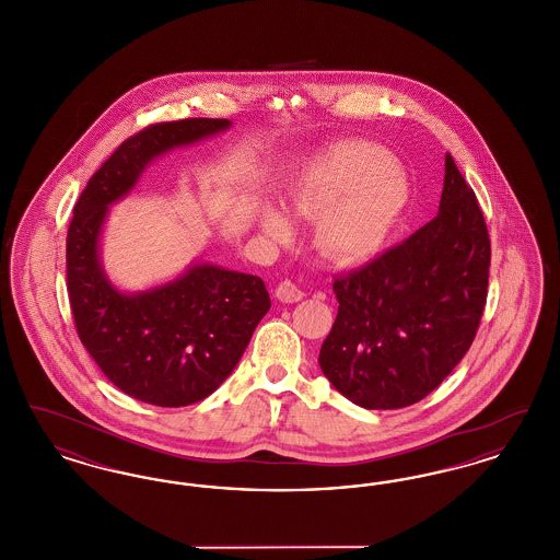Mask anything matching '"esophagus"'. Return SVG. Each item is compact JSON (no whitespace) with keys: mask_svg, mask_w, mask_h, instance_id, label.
<instances>
[{"mask_svg":"<svg viewBox=\"0 0 560 560\" xmlns=\"http://www.w3.org/2000/svg\"><path fill=\"white\" fill-rule=\"evenodd\" d=\"M275 295H277V300H281V302H285V304H292V302H300L302 298H304V292L292 283V281H281L279 285H277V290H275Z\"/></svg>","mask_w":560,"mask_h":560,"instance_id":"esophagus-1","label":"esophagus"}]
</instances>
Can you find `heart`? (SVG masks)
Returning a JSON list of instances; mask_svg holds the SVG:
<instances>
[{
  "label": "heart",
  "mask_w": 560,
  "mask_h": 560,
  "mask_svg": "<svg viewBox=\"0 0 560 560\" xmlns=\"http://www.w3.org/2000/svg\"><path fill=\"white\" fill-rule=\"evenodd\" d=\"M409 203V185L388 151L370 142L325 149L288 190L293 215H319L315 240L323 254L340 262L373 258L386 245ZM258 226L268 240L292 233L285 212L272 203L258 208Z\"/></svg>",
  "instance_id": "1"
}]
</instances>
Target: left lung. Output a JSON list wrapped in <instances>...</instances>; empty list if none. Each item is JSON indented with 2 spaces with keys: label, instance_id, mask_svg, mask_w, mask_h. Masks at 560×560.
Listing matches in <instances>:
<instances>
[{
  "label": "left lung",
  "instance_id": "8db88e82",
  "mask_svg": "<svg viewBox=\"0 0 560 560\" xmlns=\"http://www.w3.org/2000/svg\"><path fill=\"white\" fill-rule=\"evenodd\" d=\"M489 262L477 197L447 153L436 215L334 281L340 306L320 347V372L365 409H400L424 399L477 336Z\"/></svg>",
  "mask_w": 560,
  "mask_h": 560
}]
</instances>
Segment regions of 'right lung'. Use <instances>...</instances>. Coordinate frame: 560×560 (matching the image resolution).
I'll return each instance as SVG.
<instances>
[{
	"instance_id": "add662e5",
	"label": "right lung",
	"mask_w": 560,
	"mask_h": 560,
	"mask_svg": "<svg viewBox=\"0 0 560 560\" xmlns=\"http://www.w3.org/2000/svg\"><path fill=\"white\" fill-rule=\"evenodd\" d=\"M229 119H183L128 138L90 178L67 233V290L81 345L126 395L158 407L210 397L233 373L270 308L265 281L195 260L160 285L126 292L101 260L108 208L174 149L231 130Z\"/></svg>"
}]
</instances>
